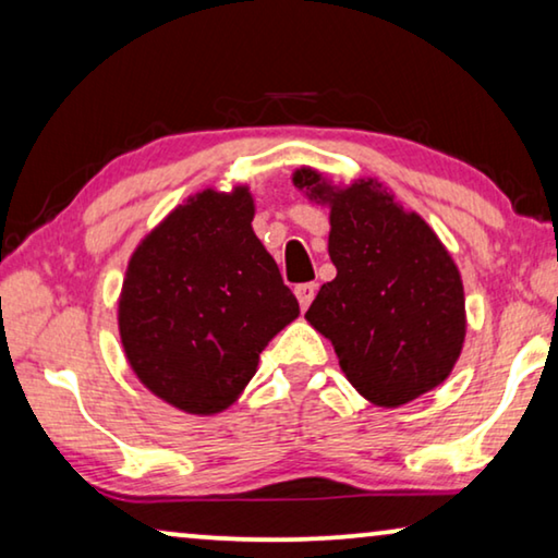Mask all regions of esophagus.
<instances>
[{"mask_svg":"<svg viewBox=\"0 0 558 558\" xmlns=\"http://www.w3.org/2000/svg\"><path fill=\"white\" fill-rule=\"evenodd\" d=\"M313 295H316V282H301V286H295V298H298V303H301L303 311L311 305Z\"/></svg>","mask_w":558,"mask_h":558,"instance_id":"34e87169","label":"esophagus"}]
</instances>
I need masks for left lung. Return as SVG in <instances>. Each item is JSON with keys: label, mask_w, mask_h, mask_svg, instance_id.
I'll list each match as a JSON object with an SVG mask.
<instances>
[{"label": "left lung", "mask_w": 558, "mask_h": 558, "mask_svg": "<svg viewBox=\"0 0 558 558\" xmlns=\"http://www.w3.org/2000/svg\"><path fill=\"white\" fill-rule=\"evenodd\" d=\"M293 184L331 207L336 278L320 286L305 318L333 343L347 379L379 407L439 387L465 341V295L437 234L374 179L333 190L303 167Z\"/></svg>", "instance_id": "8db88e82"}]
</instances>
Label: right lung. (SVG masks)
I'll return each mask as SVG.
<instances>
[{
	"label": "right lung",
	"instance_id": "1",
	"mask_svg": "<svg viewBox=\"0 0 558 558\" xmlns=\"http://www.w3.org/2000/svg\"><path fill=\"white\" fill-rule=\"evenodd\" d=\"M247 186L204 190L131 255L119 328L146 389L190 414L230 407L298 301L253 232Z\"/></svg>",
	"mask_w": 558,
	"mask_h": 558
}]
</instances>
